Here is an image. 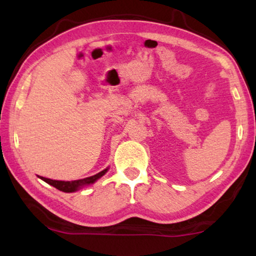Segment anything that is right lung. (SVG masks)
<instances>
[{"mask_svg":"<svg viewBox=\"0 0 256 256\" xmlns=\"http://www.w3.org/2000/svg\"><path fill=\"white\" fill-rule=\"evenodd\" d=\"M107 172V170H102L100 172H98V174L94 175V176H90V177H86V178L84 180H71V182H64V180H50V178H45V177H40L44 182H46L47 184H50L52 186H54L60 190H62V192H74L79 188L84 185H88V184H92L94 183L98 178H100L102 175H105V172Z\"/></svg>","mask_w":256,"mask_h":256,"instance_id":"1","label":"right lung"}]
</instances>
